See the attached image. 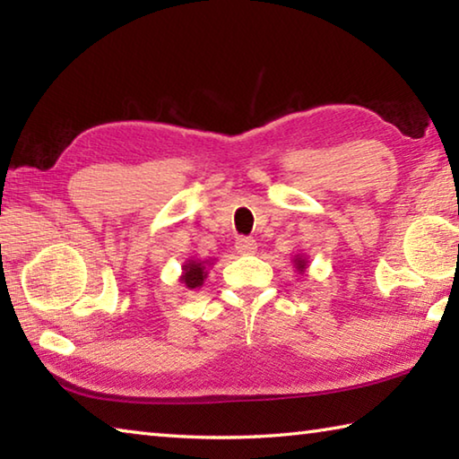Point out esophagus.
<instances>
[{
  "mask_svg": "<svg viewBox=\"0 0 459 459\" xmlns=\"http://www.w3.org/2000/svg\"><path fill=\"white\" fill-rule=\"evenodd\" d=\"M257 251V243L251 237H240L237 240V253L238 255H253Z\"/></svg>",
  "mask_w": 459,
  "mask_h": 459,
  "instance_id": "esophagus-1",
  "label": "esophagus"
}]
</instances>
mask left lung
I'll list each match as a JSON object with an SVG mask.
<instances>
[{
  "mask_svg": "<svg viewBox=\"0 0 459 459\" xmlns=\"http://www.w3.org/2000/svg\"><path fill=\"white\" fill-rule=\"evenodd\" d=\"M293 265H295V269H298V271H299V273H304V271L307 269V259H304V257H299V255H298V257H295V259H293Z\"/></svg>",
  "mask_w": 459,
  "mask_h": 459,
  "instance_id": "obj_1",
  "label": "left lung"
}]
</instances>
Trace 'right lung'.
Here are the masks:
<instances>
[{"instance_id": "obj_1", "label": "right lung", "mask_w": 459, "mask_h": 459, "mask_svg": "<svg viewBox=\"0 0 459 459\" xmlns=\"http://www.w3.org/2000/svg\"><path fill=\"white\" fill-rule=\"evenodd\" d=\"M211 261H186L182 265V277L180 281L188 287V290H198L206 279V267H211Z\"/></svg>"}]
</instances>
